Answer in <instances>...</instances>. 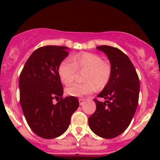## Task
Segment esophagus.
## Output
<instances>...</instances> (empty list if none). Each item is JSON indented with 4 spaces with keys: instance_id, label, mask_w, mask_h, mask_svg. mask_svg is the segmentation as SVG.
Listing matches in <instances>:
<instances>
[{
    "instance_id": "34e87169",
    "label": "esophagus",
    "mask_w": 160,
    "mask_h": 160,
    "mask_svg": "<svg viewBox=\"0 0 160 160\" xmlns=\"http://www.w3.org/2000/svg\"><path fill=\"white\" fill-rule=\"evenodd\" d=\"M78 101H79V104H80V105H82L83 102H84L85 101V98H79Z\"/></svg>"
}]
</instances>
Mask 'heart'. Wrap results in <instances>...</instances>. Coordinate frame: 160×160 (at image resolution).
I'll return each instance as SVG.
<instances>
[{"label":"heart","instance_id":"heart-1","mask_svg":"<svg viewBox=\"0 0 160 160\" xmlns=\"http://www.w3.org/2000/svg\"><path fill=\"white\" fill-rule=\"evenodd\" d=\"M78 70H86L83 76L85 83H74L66 89V93L73 97H82L102 89L109 82L112 73L111 64L104 62L97 53H80L73 57V62L65 59L58 66V75L64 84L69 85L74 80Z\"/></svg>","mask_w":160,"mask_h":160}]
</instances>
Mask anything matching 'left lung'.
<instances>
[{
    "label": "left lung",
    "instance_id": "left-lung-1",
    "mask_svg": "<svg viewBox=\"0 0 160 160\" xmlns=\"http://www.w3.org/2000/svg\"><path fill=\"white\" fill-rule=\"evenodd\" d=\"M98 49L108 57L112 73L109 82L94 99L96 111L88 118L91 131L104 138H113L128 128L136 111L139 95V79L132 62L118 48L100 46Z\"/></svg>",
    "mask_w": 160,
    "mask_h": 160
}]
</instances>
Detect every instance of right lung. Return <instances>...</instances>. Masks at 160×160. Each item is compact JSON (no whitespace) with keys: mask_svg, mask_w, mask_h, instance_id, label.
Wrapping results in <instances>:
<instances>
[{"mask_svg":"<svg viewBox=\"0 0 160 160\" xmlns=\"http://www.w3.org/2000/svg\"><path fill=\"white\" fill-rule=\"evenodd\" d=\"M66 46H46L35 50L19 78L20 102L28 125L43 138H54L67 130L79 107L76 97L62 98L58 66L69 54ZM56 99L58 102L53 104Z\"/></svg>","mask_w":160,"mask_h":160,"instance_id":"obj_1","label":"right lung"}]
</instances>
